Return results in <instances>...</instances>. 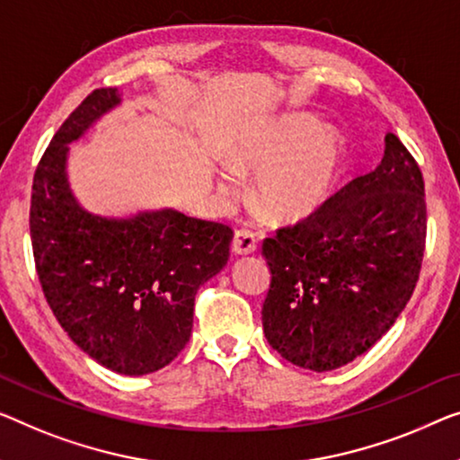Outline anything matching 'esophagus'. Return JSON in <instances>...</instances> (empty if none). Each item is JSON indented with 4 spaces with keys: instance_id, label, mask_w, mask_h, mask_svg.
Instances as JSON below:
<instances>
[{
    "instance_id": "esophagus-1",
    "label": "esophagus",
    "mask_w": 460,
    "mask_h": 460,
    "mask_svg": "<svg viewBox=\"0 0 460 460\" xmlns=\"http://www.w3.org/2000/svg\"><path fill=\"white\" fill-rule=\"evenodd\" d=\"M233 252L235 253H252L256 252L258 248V239H256V233L250 231V229H237L235 231V237H233Z\"/></svg>"
}]
</instances>
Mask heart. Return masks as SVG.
Instances as JSON below:
<instances>
[{
	"label": "heart",
	"instance_id": "obj_1",
	"mask_svg": "<svg viewBox=\"0 0 460 460\" xmlns=\"http://www.w3.org/2000/svg\"><path fill=\"white\" fill-rule=\"evenodd\" d=\"M239 169L261 171L258 200L274 218L296 221L316 212L331 196L341 167V140L310 115H287L245 136L231 150ZM225 196L239 194L235 173H225Z\"/></svg>",
	"mask_w": 460,
	"mask_h": 460
}]
</instances>
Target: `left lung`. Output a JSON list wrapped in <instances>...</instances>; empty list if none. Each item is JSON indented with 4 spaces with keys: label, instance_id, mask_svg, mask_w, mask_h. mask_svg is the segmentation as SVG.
Here are the masks:
<instances>
[{
    "label": "left lung",
    "instance_id": "left-lung-1",
    "mask_svg": "<svg viewBox=\"0 0 460 460\" xmlns=\"http://www.w3.org/2000/svg\"><path fill=\"white\" fill-rule=\"evenodd\" d=\"M384 159L296 225L266 237V341L287 361L331 372L390 331L420 279L428 210L413 155L386 134Z\"/></svg>",
    "mask_w": 460,
    "mask_h": 460
}]
</instances>
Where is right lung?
Wrapping results in <instances>:
<instances>
[{
  "label": "right lung",
  "mask_w": 460,
  "mask_h": 460,
  "mask_svg": "<svg viewBox=\"0 0 460 460\" xmlns=\"http://www.w3.org/2000/svg\"><path fill=\"white\" fill-rule=\"evenodd\" d=\"M119 101L118 88H97L55 132L34 171L31 239L61 328L101 366L144 376L188 345L196 293L227 264L233 229L171 208L102 218L80 207L67 144Z\"/></svg>",
  "instance_id": "right-lung-1"
}]
</instances>
